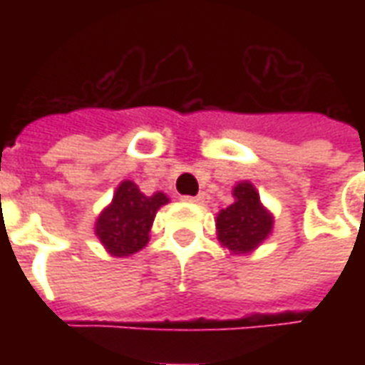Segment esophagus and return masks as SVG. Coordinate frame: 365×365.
Here are the masks:
<instances>
[{"instance_id": "1", "label": "esophagus", "mask_w": 365, "mask_h": 365, "mask_svg": "<svg viewBox=\"0 0 365 365\" xmlns=\"http://www.w3.org/2000/svg\"><path fill=\"white\" fill-rule=\"evenodd\" d=\"M185 201H190V203H195V205H205L207 201H209V195L207 193H199L197 197H183Z\"/></svg>"}]
</instances>
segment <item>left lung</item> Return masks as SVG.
Listing matches in <instances>:
<instances>
[{"mask_svg":"<svg viewBox=\"0 0 365 365\" xmlns=\"http://www.w3.org/2000/svg\"><path fill=\"white\" fill-rule=\"evenodd\" d=\"M232 205L215 217L217 238L229 252L250 254L272 235L274 215L260 201L252 182H238L232 187Z\"/></svg>","mask_w":365,"mask_h":365,"instance_id":"1","label":"left lung"}]
</instances>
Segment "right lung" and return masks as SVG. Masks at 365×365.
I'll list each match as a JSON object with an SVG mask.
<instances>
[{
    "label": "right lung",
    "instance_id": "1",
    "mask_svg": "<svg viewBox=\"0 0 365 365\" xmlns=\"http://www.w3.org/2000/svg\"><path fill=\"white\" fill-rule=\"evenodd\" d=\"M170 201L166 193L144 195L138 185L123 180L93 225V232L107 252L115 258L133 256L150 240V229L160 207Z\"/></svg>",
    "mask_w": 365,
    "mask_h": 365
}]
</instances>
